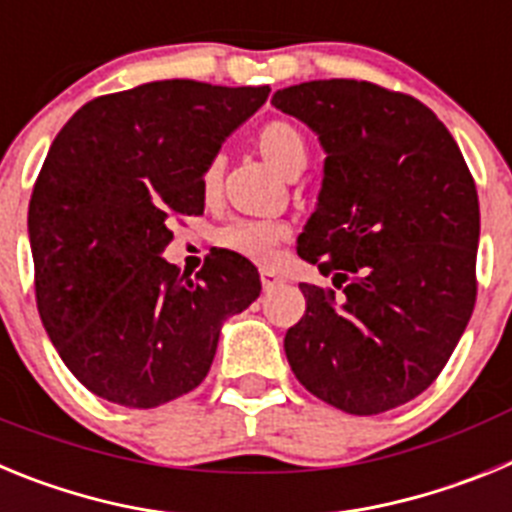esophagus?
Masks as SVG:
<instances>
[{"mask_svg":"<svg viewBox=\"0 0 512 512\" xmlns=\"http://www.w3.org/2000/svg\"><path fill=\"white\" fill-rule=\"evenodd\" d=\"M279 284H284V279L279 274H274V271H261V287H264V292H274Z\"/></svg>","mask_w":512,"mask_h":512,"instance_id":"34e87169","label":"esophagus"}]
</instances>
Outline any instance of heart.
<instances>
[{
  "label": "heart",
  "mask_w": 512,
  "mask_h": 512,
  "mask_svg": "<svg viewBox=\"0 0 512 512\" xmlns=\"http://www.w3.org/2000/svg\"><path fill=\"white\" fill-rule=\"evenodd\" d=\"M253 143L259 148L261 156L269 161L274 171H279L287 179H295L305 171L307 158H310V148H307V138L295 122L289 120H269L264 122ZM220 179V164L210 161L202 171V192L210 197ZM284 230L274 223H261V220H233L225 228L217 230L215 241L217 246L225 251H233L238 256H246L251 261H269L274 248L282 243Z\"/></svg>",
  "instance_id": "heart-1"
}]
</instances>
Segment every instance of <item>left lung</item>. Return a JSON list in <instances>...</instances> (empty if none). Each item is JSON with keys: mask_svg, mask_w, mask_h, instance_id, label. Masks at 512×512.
Masks as SVG:
<instances>
[{"mask_svg": "<svg viewBox=\"0 0 512 512\" xmlns=\"http://www.w3.org/2000/svg\"><path fill=\"white\" fill-rule=\"evenodd\" d=\"M271 104L318 133V210L297 256L336 292L300 284L307 310L284 351L307 392L377 415L428 390L477 302L479 200L456 140L423 102L372 81L279 89Z\"/></svg>", "mask_w": 512, "mask_h": 512, "instance_id": "left-lung-1", "label": "left lung"}]
</instances>
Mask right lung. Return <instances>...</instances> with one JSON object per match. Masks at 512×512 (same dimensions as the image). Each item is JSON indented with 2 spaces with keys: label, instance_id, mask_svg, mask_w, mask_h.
Masks as SVG:
<instances>
[{
  "label": "right lung",
  "instance_id": "right-lung-1",
  "mask_svg": "<svg viewBox=\"0 0 512 512\" xmlns=\"http://www.w3.org/2000/svg\"><path fill=\"white\" fill-rule=\"evenodd\" d=\"M269 92L151 81L87 102L53 140L27 212L35 302L102 400L148 410L200 387L223 320L259 297L238 253L210 251L194 279L161 253L171 217L202 215V171Z\"/></svg>",
  "mask_w": 512,
  "mask_h": 512
}]
</instances>
